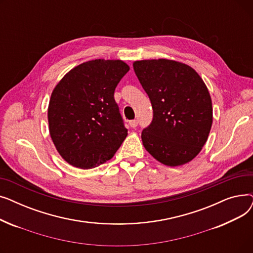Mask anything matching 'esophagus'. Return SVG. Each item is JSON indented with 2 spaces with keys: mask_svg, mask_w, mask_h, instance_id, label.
Returning a JSON list of instances; mask_svg holds the SVG:
<instances>
[{
  "mask_svg": "<svg viewBox=\"0 0 253 253\" xmlns=\"http://www.w3.org/2000/svg\"><path fill=\"white\" fill-rule=\"evenodd\" d=\"M137 124H138L137 120H132V121L129 122V125H130L132 128H135V127L137 126Z\"/></svg>",
  "mask_w": 253,
  "mask_h": 253,
  "instance_id": "obj_1",
  "label": "esophagus"
}]
</instances>
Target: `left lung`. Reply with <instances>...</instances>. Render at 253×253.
Here are the masks:
<instances>
[{"label": "left lung", "mask_w": 253, "mask_h": 253, "mask_svg": "<svg viewBox=\"0 0 253 253\" xmlns=\"http://www.w3.org/2000/svg\"><path fill=\"white\" fill-rule=\"evenodd\" d=\"M133 69L154 112L141 132L143 147L164 165L189 163L212 125L211 97L202 78L190 65L164 58L134 61Z\"/></svg>", "instance_id": "8db88e82"}]
</instances>
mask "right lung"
<instances>
[{"instance_id": "obj_1", "label": "right lung", "mask_w": 253, "mask_h": 253, "mask_svg": "<svg viewBox=\"0 0 253 253\" xmlns=\"http://www.w3.org/2000/svg\"><path fill=\"white\" fill-rule=\"evenodd\" d=\"M130 70L122 60L95 59L79 64L53 89L49 132L69 164L90 169L109 161L127 136L114 93Z\"/></svg>"}]
</instances>
